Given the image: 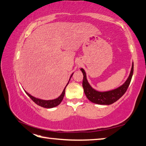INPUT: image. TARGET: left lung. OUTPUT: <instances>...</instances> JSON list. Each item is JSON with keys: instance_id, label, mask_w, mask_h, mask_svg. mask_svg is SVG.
<instances>
[{"instance_id": "obj_1", "label": "left lung", "mask_w": 146, "mask_h": 146, "mask_svg": "<svg viewBox=\"0 0 146 146\" xmlns=\"http://www.w3.org/2000/svg\"><path fill=\"white\" fill-rule=\"evenodd\" d=\"M134 64L133 62L132 64V68L131 72L129 74L128 78L125 80L123 84L119 86L116 88L108 90V91H98L95 90L92 87L87 80L86 73L84 69L81 68L80 70L83 73V81L82 86L84 88V92L87 97V98L91 101V102L98 104V105H111L117 101L118 99L121 98V96L125 93L127 88H128L129 84H130L132 77L133 74Z\"/></svg>"}]
</instances>
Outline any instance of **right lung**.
I'll return each mask as SVG.
<instances>
[{"label": "right lung", "mask_w": 146, "mask_h": 146, "mask_svg": "<svg viewBox=\"0 0 146 146\" xmlns=\"http://www.w3.org/2000/svg\"><path fill=\"white\" fill-rule=\"evenodd\" d=\"M73 73L71 74L70 78H69V80L68 82V84L66 86V87L64 88V89L63 90V92H62V93L61 94L60 96L58 98H57L56 99H52V100H43V99H38V98H36L35 97L31 96V94H29L28 92H27L25 90V92H26V94L29 96V97L30 98H31L32 101H34V103H36L37 105H39V106H42V107L44 108H51L53 107H55V106H56L58 105H59L60 103L62 102V101L63 100V98L64 97V95H65V90H66V88L67 86L69 84V80H70L71 77L73 76Z\"/></svg>", "instance_id": "add662e5"}]
</instances>
